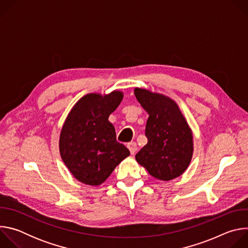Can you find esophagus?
<instances>
[{
    "label": "esophagus",
    "instance_id": "obj_1",
    "mask_svg": "<svg viewBox=\"0 0 248 248\" xmlns=\"http://www.w3.org/2000/svg\"><path fill=\"white\" fill-rule=\"evenodd\" d=\"M127 148H128L130 154L133 155V154L136 152V150H137L136 143H135V142H129V143H127Z\"/></svg>",
    "mask_w": 248,
    "mask_h": 248
}]
</instances>
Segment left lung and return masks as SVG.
<instances>
[{"label": "left lung", "mask_w": 248, "mask_h": 248, "mask_svg": "<svg viewBox=\"0 0 248 248\" xmlns=\"http://www.w3.org/2000/svg\"><path fill=\"white\" fill-rule=\"evenodd\" d=\"M134 95L149 115L145 128L148 142L135 155L137 163L157 180L178 178L192 159L191 128L170 97L138 87L134 88Z\"/></svg>", "instance_id": "obj_1"}]
</instances>
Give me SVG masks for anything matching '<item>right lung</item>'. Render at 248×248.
<instances>
[{
    "label": "right lung",
    "mask_w": 248,
    "mask_h": 248,
    "mask_svg": "<svg viewBox=\"0 0 248 248\" xmlns=\"http://www.w3.org/2000/svg\"><path fill=\"white\" fill-rule=\"evenodd\" d=\"M124 98L122 91L89 93L68 113L61 130V157L75 178L87 186H100L116 167L129 156L128 149L116 139L109 116Z\"/></svg>",
    "instance_id": "add662e5"
}]
</instances>
